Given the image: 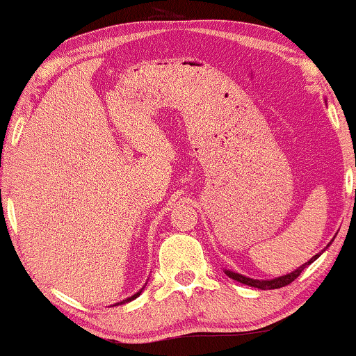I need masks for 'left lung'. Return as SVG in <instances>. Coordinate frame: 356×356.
<instances>
[{"instance_id": "1", "label": "left lung", "mask_w": 356, "mask_h": 356, "mask_svg": "<svg viewBox=\"0 0 356 356\" xmlns=\"http://www.w3.org/2000/svg\"><path fill=\"white\" fill-rule=\"evenodd\" d=\"M323 252V251H322ZM315 254V256L310 259L309 262H305V264H302L300 267H297L296 270L291 272V274H285V275H280V277H275V279H267V280H259V279H249L245 277L243 274H238V272H231V270H226V274L229 275L231 279L238 280L241 284H245L249 285V287H256V289H261V291H270V289H280V287H285V285H289L292 282V280H296L299 275L302 274V270L305 269L307 266H310L315 259L320 257V254Z\"/></svg>"}]
</instances>
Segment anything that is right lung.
<instances>
[{"label":"right lung","instance_id":"right-lung-1","mask_svg":"<svg viewBox=\"0 0 356 356\" xmlns=\"http://www.w3.org/2000/svg\"><path fill=\"white\" fill-rule=\"evenodd\" d=\"M142 291H143V289H142ZM142 291H140V292H137V293H135V296H131V297H129V299H125V300H122V302H118V304L117 305H122V304H125V302H130V300H134V299H137V297L140 296V293H142Z\"/></svg>","mask_w":356,"mask_h":356}]
</instances>
